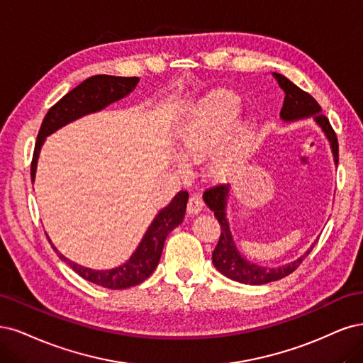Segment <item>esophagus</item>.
I'll return each instance as SVG.
<instances>
[{
	"instance_id": "esophagus-1",
	"label": "esophagus",
	"mask_w": 363,
	"mask_h": 363,
	"mask_svg": "<svg viewBox=\"0 0 363 363\" xmlns=\"http://www.w3.org/2000/svg\"><path fill=\"white\" fill-rule=\"evenodd\" d=\"M202 209H203L202 197L199 196V194H193L190 197V201H189V206H186V211H189V214H191V216H196V214L201 213Z\"/></svg>"
}]
</instances>
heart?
Returning <instances> with one entry per match:
<instances>
[{"mask_svg":"<svg viewBox=\"0 0 363 363\" xmlns=\"http://www.w3.org/2000/svg\"><path fill=\"white\" fill-rule=\"evenodd\" d=\"M241 110L240 99L229 91H216L194 110L185 126L182 154L193 161L203 160L235 123ZM253 137L252 123H245L240 133V147L249 145Z\"/></svg>","mask_w":363,"mask_h":363,"instance_id":"b5f03b06","label":"heart"}]
</instances>
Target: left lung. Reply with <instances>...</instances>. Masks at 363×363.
I'll return each instance as SVG.
<instances>
[{"label":"left lung","mask_w":363,"mask_h":363,"mask_svg":"<svg viewBox=\"0 0 363 363\" xmlns=\"http://www.w3.org/2000/svg\"><path fill=\"white\" fill-rule=\"evenodd\" d=\"M273 77L277 79L280 89L285 91V101H284L282 110H280V119L289 123V122H297L301 119L312 118L315 123L321 128V131L324 133L327 140H329L332 154H333V161L337 166V158H339L337 138L329 119H327L321 113V107L318 105V102L315 101L309 93L303 91L300 87H297L292 81H289L282 74L274 72ZM228 196H229L228 185H217L203 193V201L206 206L211 209V211H214V216L218 220L220 228H221L220 240L213 252V264L217 270L223 276L235 280V282L245 284V285H264L268 282H274V280L282 279L294 272L296 268L303 262V259H305L311 253V250L313 249V244L305 255L285 265L262 267L247 261L245 259V256L240 253L232 238L229 221L226 217Z\"/></svg>","instance_id":"obj_1"}]
</instances>
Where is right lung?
I'll return each instance as SVG.
<instances>
[{"label":"right lung","mask_w":363,"mask_h":363,"mask_svg":"<svg viewBox=\"0 0 363 363\" xmlns=\"http://www.w3.org/2000/svg\"><path fill=\"white\" fill-rule=\"evenodd\" d=\"M138 81L140 79L137 77L95 75L83 81V83L72 89L55 105H52L45 116L40 131L38 134L36 146H34L31 161V181L34 182V178H36L38 160L46 137L60 130L65 125L83 118V116L101 111L105 107H108L110 104L128 96L135 89ZM186 202H189V193L179 191L172 199V202L155 216L142 241L137 245L135 252L131 255V258L119 267L110 268V270H93V268L79 265L67 259L65 255L58 252L51 240L50 242L52 249L57 252L58 258L71 267L77 274L89 280V282L108 289H125L135 286L154 273L160 262L167 235L174 228L182 223Z\"/></svg>","instance_id":"add662e5"}]
</instances>
